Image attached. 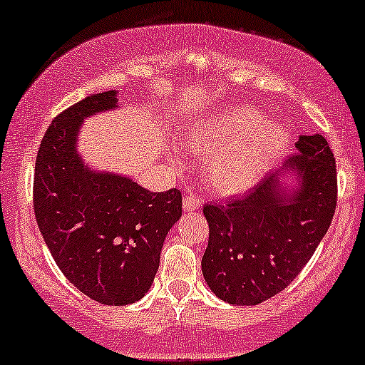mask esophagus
<instances>
[{
    "label": "esophagus",
    "instance_id": "esophagus-1",
    "mask_svg": "<svg viewBox=\"0 0 365 365\" xmlns=\"http://www.w3.org/2000/svg\"><path fill=\"white\" fill-rule=\"evenodd\" d=\"M201 208V200L196 195H186L182 200V210L186 213H191V211H196Z\"/></svg>",
    "mask_w": 365,
    "mask_h": 365
}]
</instances>
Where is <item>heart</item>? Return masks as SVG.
<instances>
[{"instance_id": "b5f03b06", "label": "heart", "mask_w": 365, "mask_h": 365, "mask_svg": "<svg viewBox=\"0 0 365 365\" xmlns=\"http://www.w3.org/2000/svg\"><path fill=\"white\" fill-rule=\"evenodd\" d=\"M287 132L245 105L225 108L187 127L186 147L208 155V179L223 195L254 187L284 150Z\"/></svg>"}]
</instances>
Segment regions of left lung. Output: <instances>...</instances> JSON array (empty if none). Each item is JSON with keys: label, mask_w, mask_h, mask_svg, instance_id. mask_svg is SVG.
<instances>
[{"label": "left lung", "mask_w": 365, "mask_h": 365, "mask_svg": "<svg viewBox=\"0 0 365 365\" xmlns=\"http://www.w3.org/2000/svg\"><path fill=\"white\" fill-rule=\"evenodd\" d=\"M296 150L245 197L203 208L210 240L201 269L225 303L254 307L281 292L330 227L336 206L331 148L314 133L301 135Z\"/></svg>", "instance_id": "obj_1"}]
</instances>
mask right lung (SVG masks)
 Instances as JSON below:
<instances>
[{
    "label": "right lung",
    "instance_id": "obj_1",
    "mask_svg": "<svg viewBox=\"0 0 365 365\" xmlns=\"http://www.w3.org/2000/svg\"><path fill=\"white\" fill-rule=\"evenodd\" d=\"M116 96L91 94L52 121L35 162L34 208L67 281L98 303L125 307L150 289L182 197L175 187L152 192L128 175L88 168L79 130L89 116L116 110Z\"/></svg>",
    "mask_w": 365,
    "mask_h": 365
}]
</instances>
